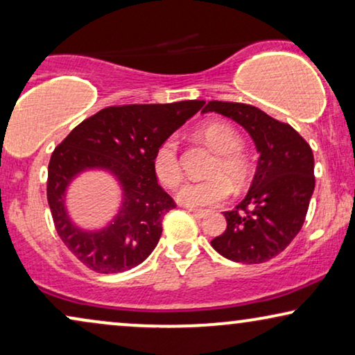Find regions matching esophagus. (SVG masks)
I'll return each mask as SVG.
<instances>
[{
  "label": "esophagus",
  "mask_w": 355,
  "mask_h": 355,
  "mask_svg": "<svg viewBox=\"0 0 355 355\" xmlns=\"http://www.w3.org/2000/svg\"><path fill=\"white\" fill-rule=\"evenodd\" d=\"M187 210L191 211L192 215L196 216V218H203V216L207 215V211H205V210H198V208H187Z\"/></svg>",
  "instance_id": "esophagus-1"
}]
</instances>
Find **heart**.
Segmentation results:
<instances>
[{
	"label": "heart",
	"mask_w": 355,
	"mask_h": 355,
	"mask_svg": "<svg viewBox=\"0 0 355 355\" xmlns=\"http://www.w3.org/2000/svg\"><path fill=\"white\" fill-rule=\"evenodd\" d=\"M198 134L216 153H220V157L210 171L215 176L203 181L186 182L178 191V202L192 208L213 207L225 202L232 192L229 179L234 184H242L247 178V163L244 157L237 153L242 147V140L231 124L220 119L207 121L198 128ZM152 163L153 171L163 186L174 187L181 182L182 169L176 135H168L159 142Z\"/></svg>",
	"instance_id": "1"
}]
</instances>
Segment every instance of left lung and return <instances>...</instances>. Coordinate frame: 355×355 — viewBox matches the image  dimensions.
I'll return each instance as SVG.
<instances>
[{
  "instance_id": "obj_1",
  "label": "left lung",
  "mask_w": 355,
  "mask_h": 355,
  "mask_svg": "<svg viewBox=\"0 0 355 355\" xmlns=\"http://www.w3.org/2000/svg\"><path fill=\"white\" fill-rule=\"evenodd\" d=\"M210 111L242 125L260 155L249 192L236 210L225 211L227 227L211 247L237 263H263L281 254L304 225L315 189L312 148L289 124L255 106L208 101L202 113Z\"/></svg>"
}]
</instances>
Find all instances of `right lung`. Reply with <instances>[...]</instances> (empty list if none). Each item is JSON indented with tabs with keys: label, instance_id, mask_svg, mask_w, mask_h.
<instances>
[{
	"label": "right lung",
	"instance_id": "add662e5",
	"mask_svg": "<svg viewBox=\"0 0 355 355\" xmlns=\"http://www.w3.org/2000/svg\"><path fill=\"white\" fill-rule=\"evenodd\" d=\"M203 105V100H187L110 106L82 121L58 145L48 164V205L58 234L77 260L110 275L134 268L152 254L163 216L176 207L158 184L153 153ZM90 171L108 172L121 191L119 211L95 230L77 225L65 205L70 184Z\"/></svg>",
	"mask_w": 355,
	"mask_h": 355
}]
</instances>
